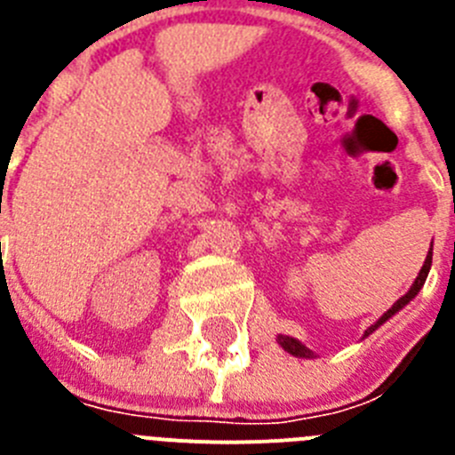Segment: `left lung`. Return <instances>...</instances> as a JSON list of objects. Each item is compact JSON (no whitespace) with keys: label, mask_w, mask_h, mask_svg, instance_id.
I'll return each mask as SVG.
<instances>
[{"label":"left lung","mask_w":455,"mask_h":455,"mask_svg":"<svg viewBox=\"0 0 455 455\" xmlns=\"http://www.w3.org/2000/svg\"><path fill=\"white\" fill-rule=\"evenodd\" d=\"M431 262H433V248H431V251H428V255H426V262H424V267H421L419 275L415 277V284H412V287H410V291L405 293V296H401V299L396 300V303H394L392 307H389L387 312H385V315L380 316V319H378L376 323L371 325V328H369V331H364V337H369V335H371V332L376 331L378 325H383L385 321H387V319H392V316L396 315V312H399L401 307H403V305H408L410 300L415 299L417 293H419V289L424 287L426 277H428V271H431ZM277 341H280V347H283L284 351H287V353H291V355H296V357H312V355H315V353L309 351L307 347H303V344H300L299 339H293V337L280 335V337H277Z\"/></svg>","instance_id":"left-lung-1"}]
</instances>
